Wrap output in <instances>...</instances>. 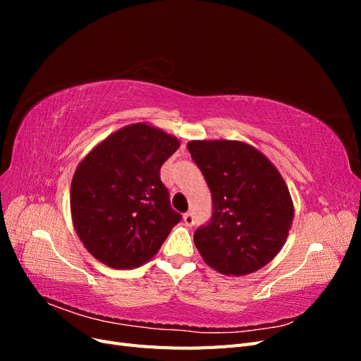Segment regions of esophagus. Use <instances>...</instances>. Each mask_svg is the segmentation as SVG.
I'll list each match as a JSON object with an SVG mask.
<instances>
[{
    "label": "esophagus",
    "instance_id": "obj_1",
    "mask_svg": "<svg viewBox=\"0 0 361 361\" xmlns=\"http://www.w3.org/2000/svg\"><path fill=\"white\" fill-rule=\"evenodd\" d=\"M182 220H183V224L187 226V227H192V226H194V216H192V214H191V212L183 214Z\"/></svg>",
    "mask_w": 361,
    "mask_h": 361
}]
</instances>
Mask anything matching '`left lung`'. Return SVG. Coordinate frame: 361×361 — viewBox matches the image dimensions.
Returning <instances> with one entry per match:
<instances>
[{"label":"left lung","instance_id":"1","mask_svg":"<svg viewBox=\"0 0 361 361\" xmlns=\"http://www.w3.org/2000/svg\"><path fill=\"white\" fill-rule=\"evenodd\" d=\"M190 154L209 185L211 223L194 233L207 265L247 276L274 259L293 220V202L280 171L260 150L238 140H194Z\"/></svg>","mask_w":361,"mask_h":361}]
</instances>
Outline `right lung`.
Returning <instances> with one entry per match:
<instances>
[{
	"mask_svg": "<svg viewBox=\"0 0 361 361\" xmlns=\"http://www.w3.org/2000/svg\"><path fill=\"white\" fill-rule=\"evenodd\" d=\"M180 141L143 123L120 128L96 145L71 183L75 232L89 253L114 269L154 257L180 214L171 209L159 170Z\"/></svg>",
	"mask_w": 361,
	"mask_h": 361,
	"instance_id": "right-lung-1",
	"label": "right lung"
}]
</instances>
